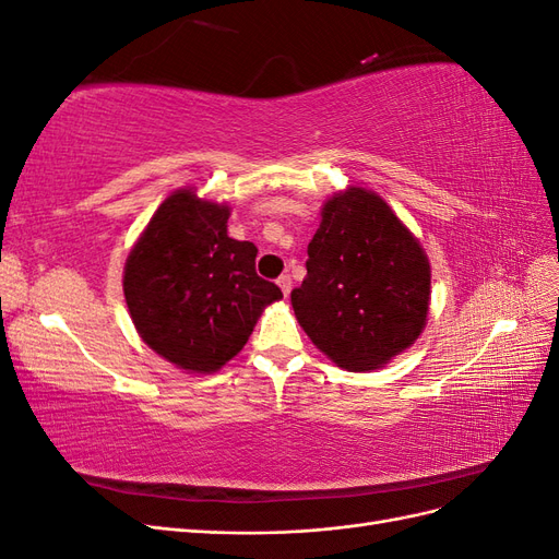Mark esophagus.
Masks as SVG:
<instances>
[{
	"label": "esophagus",
	"instance_id": "esophagus-1",
	"mask_svg": "<svg viewBox=\"0 0 559 559\" xmlns=\"http://www.w3.org/2000/svg\"><path fill=\"white\" fill-rule=\"evenodd\" d=\"M277 286H280L284 296H289L292 294V277L289 275H280L277 277Z\"/></svg>",
	"mask_w": 559,
	"mask_h": 559
}]
</instances>
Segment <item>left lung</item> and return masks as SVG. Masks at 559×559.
Wrapping results in <instances>:
<instances>
[{
  "mask_svg": "<svg viewBox=\"0 0 559 559\" xmlns=\"http://www.w3.org/2000/svg\"><path fill=\"white\" fill-rule=\"evenodd\" d=\"M306 267L292 306L335 366L354 373L382 368L427 324V253L373 191L349 186L324 202Z\"/></svg>",
  "mask_w": 559,
  "mask_h": 559,
  "instance_id": "left-lung-1",
  "label": "left lung"
}]
</instances>
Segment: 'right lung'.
Instances as JSON below:
<instances>
[{
  "label": "right lung",
  "mask_w": 559,
  "mask_h": 559,
  "mask_svg": "<svg viewBox=\"0 0 559 559\" xmlns=\"http://www.w3.org/2000/svg\"><path fill=\"white\" fill-rule=\"evenodd\" d=\"M228 205L167 195L128 253L123 294L142 341L189 373L238 354L280 286L257 275L253 242L228 238Z\"/></svg>",
  "instance_id": "add662e5"
}]
</instances>
